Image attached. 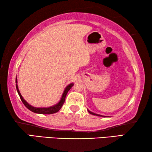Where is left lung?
Wrapping results in <instances>:
<instances>
[{"instance_id": "left-lung-1", "label": "left lung", "mask_w": 152, "mask_h": 152, "mask_svg": "<svg viewBox=\"0 0 152 152\" xmlns=\"http://www.w3.org/2000/svg\"><path fill=\"white\" fill-rule=\"evenodd\" d=\"M88 112L91 114H93V115H96V116H102V115H100V114H95V113H91V112L89 111V110H88Z\"/></svg>"}]
</instances>
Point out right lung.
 Returning a JSON list of instances; mask_svg holds the SVG:
<instances>
[{
    "mask_svg": "<svg viewBox=\"0 0 152 152\" xmlns=\"http://www.w3.org/2000/svg\"><path fill=\"white\" fill-rule=\"evenodd\" d=\"M15 81H16V88H17V92H18V94L20 97V98H21V99L22 102H23L24 105L26 106V108H28L29 110H31V112H33V113H38V114H54V113H57V112H58L60 109L61 108V107L63 106V104L64 103V101H65V98H66L67 93H68V91L70 90V89L74 85L73 83H70L69 86H67L66 87V88H65V89H64V92L63 94V96H62L61 100L59 101V102L58 104H55L54 106L48 107V108H36V107H34L31 105H29V104L23 99V98L22 97L21 94V93H20V91L18 89V86H17V77H16Z\"/></svg>",
    "mask_w": 152,
    "mask_h": 152,
    "instance_id": "obj_1",
    "label": "right lung"
}]
</instances>
